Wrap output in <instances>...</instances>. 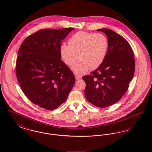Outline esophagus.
I'll use <instances>...</instances> for the list:
<instances>
[{
    "instance_id": "obj_1",
    "label": "esophagus",
    "mask_w": 152,
    "mask_h": 152,
    "mask_svg": "<svg viewBox=\"0 0 152 152\" xmlns=\"http://www.w3.org/2000/svg\"><path fill=\"white\" fill-rule=\"evenodd\" d=\"M75 78H76V80H79L81 79V77L80 76H78V75H76L75 76Z\"/></svg>"
}]
</instances>
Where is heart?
<instances>
[{
	"instance_id": "1",
	"label": "heart",
	"mask_w": 152,
	"mask_h": 152,
	"mask_svg": "<svg viewBox=\"0 0 152 152\" xmlns=\"http://www.w3.org/2000/svg\"><path fill=\"white\" fill-rule=\"evenodd\" d=\"M68 45L60 48V55L66 64L73 65L72 70L77 75L87 72L89 68L94 69L103 62L108 48L107 36L101 33L92 34L79 31L69 39Z\"/></svg>"
}]
</instances>
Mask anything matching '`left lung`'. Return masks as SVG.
<instances>
[{"mask_svg":"<svg viewBox=\"0 0 152 152\" xmlns=\"http://www.w3.org/2000/svg\"><path fill=\"white\" fill-rule=\"evenodd\" d=\"M104 32L108 48L103 62L96 70L86 75L85 96L94 106L106 108L119 101L128 89L135 69V60L130 44L113 30Z\"/></svg>","mask_w":152,"mask_h":152,"instance_id":"1","label":"left lung"}]
</instances>
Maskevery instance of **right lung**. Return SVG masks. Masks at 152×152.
<instances>
[{
    "label": "right lung",
    "mask_w": 152,
    "mask_h": 152,
    "mask_svg": "<svg viewBox=\"0 0 152 152\" xmlns=\"http://www.w3.org/2000/svg\"><path fill=\"white\" fill-rule=\"evenodd\" d=\"M73 29H40L28 36L19 48L17 79L26 96L42 108H58L66 101L75 83L60 52L61 42Z\"/></svg>",
    "instance_id": "obj_1"
}]
</instances>
